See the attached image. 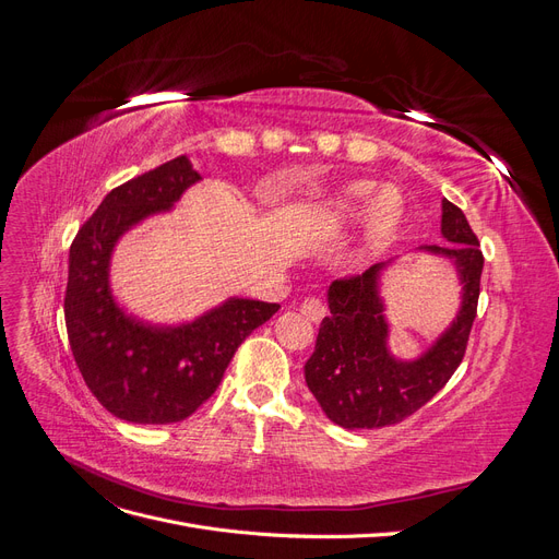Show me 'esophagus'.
I'll use <instances>...</instances> for the list:
<instances>
[{"instance_id":"obj_1","label":"esophagus","mask_w":559,"mask_h":559,"mask_svg":"<svg viewBox=\"0 0 559 559\" xmlns=\"http://www.w3.org/2000/svg\"><path fill=\"white\" fill-rule=\"evenodd\" d=\"M300 314L314 321V324H319V321L326 317V306L319 298H306L300 302Z\"/></svg>"}]
</instances>
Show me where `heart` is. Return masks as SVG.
<instances>
[{"label":"heart","mask_w":559,"mask_h":559,"mask_svg":"<svg viewBox=\"0 0 559 559\" xmlns=\"http://www.w3.org/2000/svg\"><path fill=\"white\" fill-rule=\"evenodd\" d=\"M364 214L361 247L376 251L394 240L405 216V198L394 186L376 189L370 181H354L317 202L310 214L314 228L343 226Z\"/></svg>","instance_id":"obj_1"}]
</instances>
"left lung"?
Returning <instances> with one entry per match:
<instances>
[{
	"instance_id": "1",
	"label": "left lung",
	"mask_w": 559,
	"mask_h": 559,
	"mask_svg": "<svg viewBox=\"0 0 559 559\" xmlns=\"http://www.w3.org/2000/svg\"><path fill=\"white\" fill-rule=\"evenodd\" d=\"M441 235L450 245L419 251L448 259L462 284V302L450 326L417 359L389 352V321L380 296L384 267L376 263L364 275L335 280L329 286V310L319 326L306 382L321 411L343 429H380L396 425L431 401L462 364L476 319L483 251L464 212L443 200Z\"/></svg>"
}]
</instances>
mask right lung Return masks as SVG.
Segmentation results:
<instances>
[{
	"mask_svg": "<svg viewBox=\"0 0 559 559\" xmlns=\"http://www.w3.org/2000/svg\"><path fill=\"white\" fill-rule=\"evenodd\" d=\"M202 177L179 156L114 189L70 247L64 324L95 399L132 425H173L193 415L224 378L235 349L273 317L277 302L233 296L181 324H151L118 306L111 257L144 218L170 212Z\"/></svg>",
	"mask_w": 559,
	"mask_h": 559,
	"instance_id": "obj_1",
	"label": "right lung"
}]
</instances>
